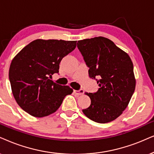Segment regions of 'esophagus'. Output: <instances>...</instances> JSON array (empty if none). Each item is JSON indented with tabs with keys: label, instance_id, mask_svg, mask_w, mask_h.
I'll use <instances>...</instances> for the list:
<instances>
[{
	"label": "esophagus",
	"instance_id": "esophagus-1",
	"mask_svg": "<svg viewBox=\"0 0 154 154\" xmlns=\"http://www.w3.org/2000/svg\"><path fill=\"white\" fill-rule=\"evenodd\" d=\"M74 93L77 95V96H80L84 94L83 89H79V90H74Z\"/></svg>",
	"mask_w": 154,
	"mask_h": 154
}]
</instances>
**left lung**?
Returning a JSON list of instances; mask_svg holds the SVG:
<instances>
[{
	"mask_svg": "<svg viewBox=\"0 0 154 154\" xmlns=\"http://www.w3.org/2000/svg\"><path fill=\"white\" fill-rule=\"evenodd\" d=\"M77 48L89 69L90 78L100 86L95 93H85L91 100L85 116L97 123L112 122L123 113L136 87L134 66L126 52L109 39L95 37L79 40Z\"/></svg>",
	"mask_w": 154,
	"mask_h": 154,
	"instance_id": "left-lung-1",
	"label": "left lung"
}]
</instances>
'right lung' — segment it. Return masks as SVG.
<instances>
[{"mask_svg": "<svg viewBox=\"0 0 154 154\" xmlns=\"http://www.w3.org/2000/svg\"><path fill=\"white\" fill-rule=\"evenodd\" d=\"M77 41L37 39L13 58L9 69L11 89L17 104L30 115L41 118L55 112L64 98L73 92L54 82L60 63L75 49Z\"/></svg>", "mask_w": 154, "mask_h": 154, "instance_id": "obj_1", "label": "right lung"}]
</instances>
